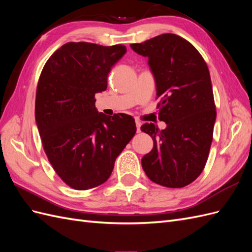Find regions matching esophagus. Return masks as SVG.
<instances>
[{
    "instance_id": "esophagus-1",
    "label": "esophagus",
    "mask_w": 252,
    "mask_h": 252,
    "mask_svg": "<svg viewBox=\"0 0 252 252\" xmlns=\"http://www.w3.org/2000/svg\"><path fill=\"white\" fill-rule=\"evenodd\" d=\"M141 125L142 123L139 121V120H135V126H136V131L140 132L141 131Z\"/></svg>"
}]
</instances>
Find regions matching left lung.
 Listing matches in <instances>:
<instances>
[{
    "mask_svg": "<svg viewBox=\"0 0 252 252\" xmlns=\"http://www.w3.org/2000/svg\"><path fill=\"white\" fill-rule=\"evenodd\" d=\"M130 47L148 58L159 98L158 119L167 125L163 130L154 123L142 125L141 130L154 140V148L143 157L142 167L158 185L184 187L204 169L217 119L207 64L193 45L173 33Z\"/></svg>",
    "mask_w": 252,
    "mask_h": 252,
    "instance_id": "left-lung-1",
    "label": "left lung"
}]
</instances>
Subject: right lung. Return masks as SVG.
<instances>
[{"instance_id": "obj_1", "label": "right lung", "mask_w": 252, "mask_h": 252, "mask_svg": "<svg viewBox=\"0 0 252 252\" xmlns=\"http://www.w3.org/2000/svg\"><path fill=\"white\" fill-rule=\"evenodd\" d=\"M124 45L70 42L48 59L35 96V123L53 169L68 186L86 190L110 177L116 158L135 134L134 119L98 112L95 94L107 88Z\"/></svg>"}]
</instances>
